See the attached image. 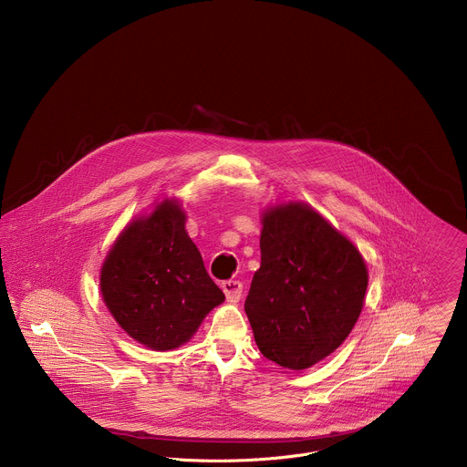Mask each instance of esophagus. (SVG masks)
<instances>
[{
  "label": "esophagus",
  "instance_id": "esophagus-1",
  "mask_svg": "<svg viewBox=\"0 0 467 467\" xmlns=\"http://www.w3.org/2000/svg\"><path fill=\"white\" fill-rule=\"evenodd\" d=\"M221 289L224 291L228 302H239L243 295V282L239 280H224L221 282Z\"/></svg>",
  "mask_w": 467,
  "mask_h": 467
}]
</instances>
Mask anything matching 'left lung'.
<instances>
[{
  "label": "left lung",
  "instance_id": "obj_1",
  "mask_svg": "<svg viewBox=\"0 0 467 467\" xmlns=\"http://www.w3.org/2000/svg\"><path fill=\"white\" fill-rule=\"evenodd\" d=\"M367 284L359 252L320 213L298 202L271 208L244 302L259 350L291 370L318 363L352 331Z\"/></svg>",
  "mask_w": 467,
  "mask_h": 467
}]
</instances>
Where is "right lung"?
<instances>
[{"label":"right lung","mask_w":467,"mask_h":467,"mask_svg":"<svg viewBox=\"0 0 467 467\" xmlns=\"http://www.w3.org/2000/svg\"><path fill=\"white\" fill-rule=\"evenodd\" d=\"M102 298L120 327L154 350L189 341L224 300L185 230V213L163 201L117 239L100 275Z\"/></svg>","instance_id":"right-lung-1"}]
</instances>
